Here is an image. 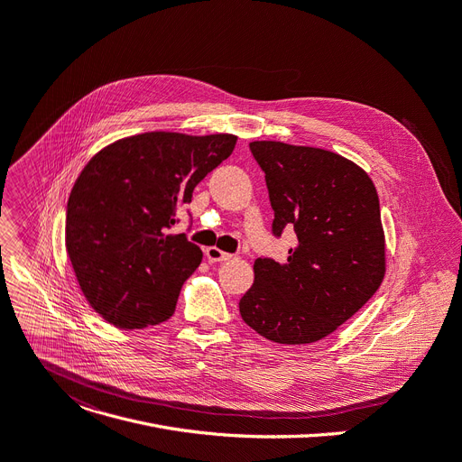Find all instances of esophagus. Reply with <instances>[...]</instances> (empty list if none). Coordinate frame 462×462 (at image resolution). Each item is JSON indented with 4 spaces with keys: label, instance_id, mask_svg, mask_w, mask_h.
Listing matches in <instances>:
<instances>
[{
    "label": "esophagus",
    "instance_id": "esophagus-1",
    "mask_svg": "<svg viewBox=\"0 0 462 462\" xmlns=\"http://www.w3.org/2000/svg\"><path fill=\"white\" fill-rule=\"evenodd\" d=\"M230 258H232V254L223 253V250H219L217 246H208V248H206V260H208L209 263L226 262V260H230Z\"/></svg>",
    "mask_w": 462,
    "mask_h": 462
}]
</instances>
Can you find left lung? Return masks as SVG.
I'll list each match as a JSON object with an SVG mask.
<instances>
[{"mask_svg":"<svg viewBox=\"0 0 462 462\" xmlns=\"http://www.w3.org/2000/svg\"><path fill=\"white\" fill-rule=\"evenodd\" d=\"M265 173L273 234L295 228L283 263L254 262V283L239 300L243 320L280 345H308L337 329L385 276L380 199L354 162L317 147L253 142Z\"/></svg>","mask_w":462,"mask_h":462,"instance_id":"obj_1","label":"left lung"}]
</instances>
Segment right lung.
Masks as SVG:
<instances>
[{
	"mask_svg": "<svg viewBox=\"0 0 462 462\" xmlns=\"http://www.w3.org/2000/svg\"><path fill=\"white\" fill-rule=\"evenodd\" d=\"M237 136L143 133L101 149L80 171L66 209V250L90 306L138 329L175 313L202 262L186 234H167L195 186L226 160Z\"/></svg>",
	"mask_w": 462,
	"mask_h": 462,
	"instance_id": "add662e5",
	"label": "right lung"
}]
</instances>
